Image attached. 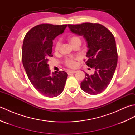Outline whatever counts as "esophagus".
Instances as JSON below:
<instances>
[{"instance_id": "esophagus-1", "label": "esophagus", "mask_w": 135, "mask_h": 135, "mask_svg": "<svg viewBox=\"0 0 135 135\" xmlns=\"http://www.w3.org/2000/svg\"><path fill=\"white\" fill-rule=\"evenodd\" d=\"M76 71H74V70H68L67 71V73L68 74H75L76 73Z\"/></svg>"}]
</instances>
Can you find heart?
Wrapping results in <instances>:
<instances>
[{"mask_svg":"<svg viewBox=\"0 0 135 135\" xmlns=\"http://www.w3.org/2000/svg\"><path fill=\"white\" fill-rule=\"evenodd\" d=\"M68 41L70 42V44L74 47V46L81 44V40L79 37L77 36H72L68 38ZM60 46V41L57 42L55 45V50L57 51L59 50ZM78 57H70V58L66 59L64 60V64L68 67L70 68H75L76 67L77 63L76 61L78 60Z\"/></svg>","mask_w":135,"mask_h":135,"instance_id":"1","label":"heart"}]
</instances>
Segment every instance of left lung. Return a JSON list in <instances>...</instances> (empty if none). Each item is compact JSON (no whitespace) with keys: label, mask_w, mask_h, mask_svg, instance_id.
<instances>
[{"label":"left lung","mask_w":135,"mask_h":135,"mask_svg":"<svg viewBox=\"0 0 135 135\" xmlns=\"http://www.w3.org/2000/svg\"><path fill=\"white\" fill-rule=\"evenodd\" d=\"M74 33L83 36L88 44L86 64L95 69L93 75L85 73L81 83V89L90 94H97L107 88L113 78L118 61V54L114 36L110 31L100 24L85 22L68 24Z\"/></svg>","instance_id":"1"}]
</instances>
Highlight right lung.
<instances>
[{"label": "right lung", "mask_w": 135, "mask_h": 135, "mask_svg": "<svg viewBox=\"0 0 135 135\" xmlns=\"http://www.w3.org/2000/svg\"><path fill=\"white\" fill-rule=\"evenodd\" d=\"M67 25L42 24L31 29L25 35L22 49V60L30 82L42 95L53 97L64 89L68 74L65 71L51 74L47 64L53 57V40L64 32Z\"/></svg>", "instance_id": "add662e5"}]
</instances>
